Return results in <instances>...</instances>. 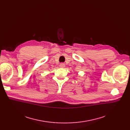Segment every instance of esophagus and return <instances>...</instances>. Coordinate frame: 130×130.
Segmentation results:
<instances>
[{"instance_id":"34e87169","label":"esophagus","mask_w":130,"mask_h":130,"mask_svg":"<svg viewBox=\"0 0 130 130\" xmlns=\"http://www.w3.org/2000/svg\"><path fill=\"white\" fill-rule=\"evenodd\" d=\"M60 67H61V68H64L65 67V64H64V63H61L60 64Z\"/></svg>"}]
</instances>
